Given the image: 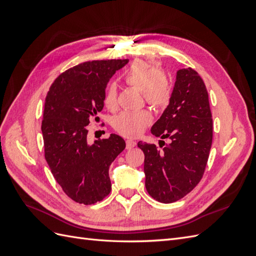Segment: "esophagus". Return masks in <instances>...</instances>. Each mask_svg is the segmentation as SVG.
Returning a JSON list of instances; mask_svg holds the SVG:
<instances>
[{
	"label": "esophagus",
	"instance_id": "34e87169",
	"mask_svg": "<svg viewBox=\"0 0 256 256\" xmlns=\"http://www.w3.org/2000/svg\"><path fill=\"white\" fill-rule=\"evenodd\" d=\"M136 145V142L134 141V140H127V141H126V147H127V150L132 148V147H134Z\"/></svg>",
	"mask_w": 256,
	"mask_h": 256
}]
</instances>
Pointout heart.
<instances>
[{
    "instance_id": "1",
    "label": "heart",
    "mask_w": 256,
    "mask_h": 256,
    "mask_svg": "<svg viewBox=\"0 0 256 256\" xmlns=\"http://www.w3.org/2000/svg\"><path fill=\"white\" fill-rule=\"evenodd\" d=\"M129 86L140 90L147 104L160 109L166 106L172 96L171 83L166 72L154 65L144 60H136L122 76ZM104 104L109 110L118 106L116 88L106 85L104 92ZM152 122V115L147 110L136 112L122 111L113 118V127L124 136H136Z\"/></svg>"
}]
</instances>
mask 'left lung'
<instances>
[{"label":"left lung","mask_w":256,"mask_h":256,"mask_svg":"<svg viewBox=\"0 0 256 256\" xmlns=\"http://www.w3.org/2000/svg\"><path fill=\"white\" fill-rule=\"evenodd\" d=\"M154 136L170 138L159 145L138 143L144 152L145 187L160 203H174L202 180L212 143L208 92L192 68L177 72L170 104L152 127Z\"/></svg>","instance_id":"1"}]
</instances>
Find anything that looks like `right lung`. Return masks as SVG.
I'll return each mask as SVG.
<instances>
[{
    "label": "right lung",
    "instance_id": "obj_1",
    "mask_svg": "<svg viewBox=\"0 0 256 256\" xmlns=\"http://www.w3.org/2000/svg\"><path fill=\"white\" fill-rule=\"evenodd\" d=\"M129 60L84 62L62 72L44 100L42 131L44 158L53 177L76 203L92 205L111 192L109 168L125 150L118 134L88 142V125L104 109L111 76Z\"/></svg>",
    "mask_w": 256,
    "mask_h": 256
}]
</instances>
